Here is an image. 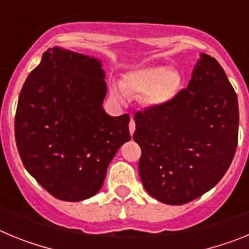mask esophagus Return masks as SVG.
<instances>
[{"instance_id": "obj_1", "label": "esophagus", "mask_w": 249, "mask_h": 249, "mask_svg": "<svg viewBox=\"0 0 249 249\" xmlns=\"http://www.w3.org/2000/svg\"><path fill=\"white\" fill-rule=\"evenodd\" d=\"M129 133H131V136H133V133H135L136 131V123H135V120L133 118H131V122H129Z\"/></svg>"}]
</instances>
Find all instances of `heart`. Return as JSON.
Returning a JSON list of instances; mask_svg holds the SVG:
<instances>
[{
	"label": "heart",
	"mask_w": 249,
	"mask_h": 249,
	"mask_svg": "<svg viewBox=\"0 0 249 249\" xmlns=\"http://www.w3.org/2000/svg\"><path fill=\"white\" fill-rule=\"evenodd\" d=\"M179 72L167 66L152 65L138 67L126 73L122 82H114L111 93L124 101L127 94L142 93V102L147 107H162L173 100L181 87Z\"/></svg>",
	"instance_id": "b5f03b06"
}]
</instances>
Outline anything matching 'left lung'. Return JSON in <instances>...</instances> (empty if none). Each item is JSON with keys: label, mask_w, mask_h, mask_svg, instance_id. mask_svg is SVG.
I'll list each match as a JSON object with an SVG mask.
<instances>
[{"label": "left lung", "mask_w": 249, "mask_h": 249, "mask_svg": "<svg viewBox=\"0 0 249 249\" xmlns=\"http://www.w3.org/2000/svg\"><path fill=\"white\" fill-rule=\"evenodd\" d=\"M135 121L140 177L162 203H188L212 190L236 153L237 94L210 54H199L186 89L162 107L137 112Z\"/></svg>", "instance_id": "8db88e82"}]
</instances>
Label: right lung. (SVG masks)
Listing matches in <instances>:
<instances>
[{
	"label": "right lung",
	"instance_id": "add662e5",
	"mask_svg": "<svg viewBox=\"0 0 249 249\" xmlns=\"http://www.w3.org/2000/svg\"><path fill=\"white\" fill-rule=\"evenodd\" d=\"M106 73L96 57L48 48L28 74L15 118L23 166L48 193L67 202L94 196L120 147L129 116L103 109Z\"/></svg>",
	"mask_w": 249,
	"mask_h": 249
}]
</instances>
